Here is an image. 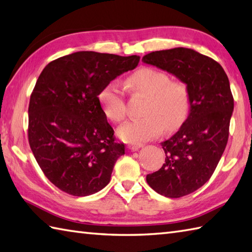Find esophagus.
Masks as SVG:
<instances>
[{"label": "esophagus", "mask_w": 252, "mask_h": 252, "mask_svg": "<svg viewBox=\"0 0 252 252\" xmlns=\"http://www.w3.org/2000/svg\"><path fill=\"white\" fill-rule=\"evenodd\" d=\"M141 147H143V144H129V145H127V149H130V151L133 152L138 151Z\"/></svg>", "instance_id": "1"}]
</instances>
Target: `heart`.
I'll use <instances>...</instances> for the list:
<instances>
[{
    "mask_svg": "<svg viewBox=\"0 0 252 252\" xmlns=\"http://www.w3.org/2000/svg\"><path fill=\"white\" fill-rule=\"evenodd\" d=\"M126 87L147 96L142 119L127 121L118 129V135L127 143L141 144L159 136L167 129L175 130L185 121L190 110V93L181 80L155 68H142L127 79ZM99 100L105 115L120 122L126 117V90L120 83L110 82L101 90Z\"/></svg>",
    "mask_w": 252,
    "mask_h": 252,
    "instance_id": "heart-1",
    "label": "heart"
}]
</instances>
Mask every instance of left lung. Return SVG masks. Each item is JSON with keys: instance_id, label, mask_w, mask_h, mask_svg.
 I'll return each mask as SVG.
<instances>
[{"instance_id": "1", "label": "left lung", "mask_w": 252, "mask_h": 252, "mask_svg": "<svg viewBox=\"0 0 252 252\" xmlns=\"http://www.w3.org/2000/svg\"><path fill=\"white\" fill-rule=\"evenodd\" d=\"M142 61L174 74L189 90V116L161 143L162 167L146 176L158 194L183 197L210 180L226 147L234 109L228 78L218 62L185 47L152 52Z\"/></svg>"}]
</instances>
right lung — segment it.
<instances>
[{"mask_svg":"<svg viewBox=\"0 0 252 252\" xmlns=\"http://www.w3.org/2000/svg\"><path fill=\"white\" fill-rule=\"evenodd\" d=\"M140 57L77 52L47 63L30 96L28 140L37 164L57 189L89 196L109 183L125 145L116 143L98 95Z\"/></svg>","mask_w":252,"mask_h":252,"instance_id":"1","label":"right lung"}]
</instances>
